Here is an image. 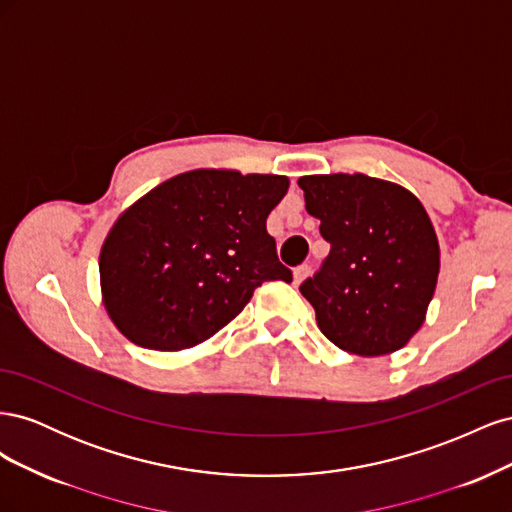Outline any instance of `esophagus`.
Masks as SVG:
<instances>
[{"label":"esophagus","instance_id":"1","mask_svg":"<svg viewBox=\"0 0 512 512\" xmlns=\"http://www.w3.org/2000/svg\"><path fill=\"white\" fill-rule=\"evenodd\" d=\"M307 275H309V267H307V265L297 267V269H294V273H292V284H294V286H299V284L305 280Z\"/></svg>","mask_w":512,"mask_h":512}]
</instances>
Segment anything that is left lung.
<instances>
[{"label": "left lung", "instance_id": "left-lung-1", "mask_svg": "<svg viewBox=\"0 0 512 512\" xmlns=\"http://www.w3.org/2000/svg\"><path fill=\"white\" fill-rule=\"evenodd\" d=\"M297 183L331 243L322 271L301 284L318 329L359 356L404 348L423 327L440 273V243L423 203L404 185L363 173Z\"/></svg>", "mask_w": 512, "mask_h": 512}]
</instances>
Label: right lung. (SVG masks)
<instances>
[{
    "mask_svg": "<svg viewBox=\"0 0 512 512\" xmlns=\"http://www.w3.org/2000/svg\"><path fill=\"white\" fill-rule=\"evenodd\" d=\"M288 185L284 175L196 168L123 209L98 262L119 333L151 350H188L235 320L262 282H292L267 232Z\"/></svg>",
    "mask_w": 512,
    "mask_h": 512,
    "instance_id": "right-lung-1",
    "label": "right lung"
}]
</instances>
